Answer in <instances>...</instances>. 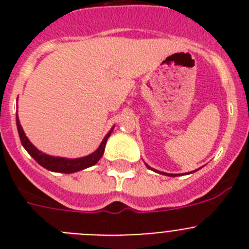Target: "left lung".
Here are the masks:
<instances>
[{"mask_svg":"<svg viewBox=\"0 0 249 249\" xmlns=\"http://www.w3.org/2000/svg\"><path fill=\"white\" fill-rule=\"evenodd\" d=\"M146 166H147V164H146ZM147 168L152 169V171H155V172L162 173V175H164V176H169V177H176V176H179V175H173V173H164V172H160V171H156V169L151 168V167H149V166H147ZM196 171H197V169H196ZM196 171H193V172H196ZM191 173H192V172H191Z\"/></svg>","mask_w":249,"mask_h":249,"instance_id":"obj_1","label":"left lung"}]
</instances>
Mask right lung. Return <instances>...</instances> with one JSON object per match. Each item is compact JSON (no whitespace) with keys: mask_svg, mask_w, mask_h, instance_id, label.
Masks as SVG:
<instances>
[{"mask_svg":"<svg viewBox=\"0 0 249 249\" xmlns=\"http://www.w3.org/2000/svg\"><path fill=\"white\" fill-rule=\"evenodd\" d=\"M16 124H17V131H18L19 140H21L22 146L25 147L26 151L30 153V156L36 160L39 166H42L43 168L48 169V171H52V172H59V173H74L78 172V171H82L85 168H89V167L93 166L101 160V157L103 156V152H105L106 143H107V140L111 136L112 131H113L114 126L109 129V132L105 136V138L101 142L100 147H98L93 153L89 156H85V157L80 158H65V157H54V156H50L47 153H43L39 149H37L34 144L31 143V141L28 140L26 133L23 132L21 123H19L18 116H16Z\"/></svg>","mask_w":249,"mask_h":249,"instance_id":"obj_1","label":"right lung"}]
</instances>
